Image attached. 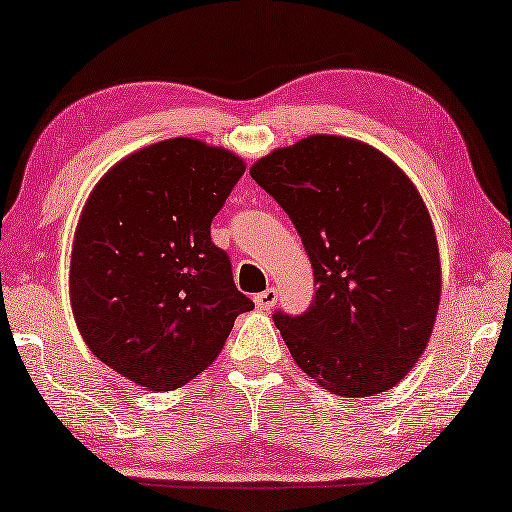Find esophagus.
I'll list each match as a JSON object with an SVG mask.
<instances>
[{"instance_id":"1","label":"esophagus","mask_w":512,"mask_h":512,"mask_svg":"<svg viewBox=\"0 0 512 512\" xmlns=\"http://www.w3.org/2000/svg\"><path fill=\"white\" fill-rule=\"evenodd\" d=\"M277 303V290L275 288H268L264 292H259V295H255V306L259 310H270Z\"/></svg>"}]
</instances>
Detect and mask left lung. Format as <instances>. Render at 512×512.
<instances>
[{
	"instance_id": "obj_1",
	"label": "left lung",
	"mask_w": 512,
	"mask_h": 512,
	"mask_svg": "<svg viewBox=\"0 0 512 512\" xmlns=\"http://www.w3.org/2000/svg\"><path fill=\"white\" fill-rule=\"evenodd\" d=\"M250 176L288 213L312 264L310 308L273 317L295 363L345 398L400 383L431 339L442 290L413 182L378 149L328 134L275 149Z\"/></svg>"
}]
</instances>
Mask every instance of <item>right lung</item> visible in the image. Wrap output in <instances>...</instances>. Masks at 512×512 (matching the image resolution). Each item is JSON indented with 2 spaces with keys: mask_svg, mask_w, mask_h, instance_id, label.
Segmentation results:
<instances>
[{
  "mask_svg": "<svg viewBox=\"0 0 512 512\" xmlns=\"http://www.w3.org/2000/svg\"><path fill=\"white\" fill-rule=\"evenodd\" d=\"M246 165L222 147L169 138L123 158L96 184L74 233L70 301L90 352L151 391L209 367L237 314L231 259L211 242Z\"/></svg>",
  "mask_w": 512,
  "mask_h": 512,
  "instance_id": "1",
  "label": "right lung"
}]
</instances>
